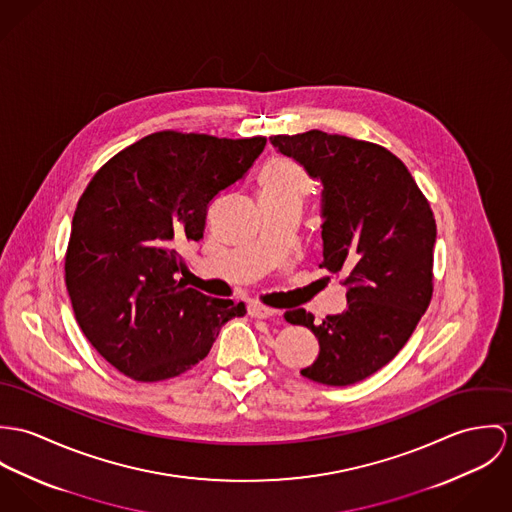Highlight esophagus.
Instances as JSON below:
<instances>
[{"mask_svg":"<svg viewBox=\"0 0 512 512\" xmlns=\"http://www.w3.org/2000/svg\"><path fill=\"white\" fill-rule=\"evenodd\" d=\"M247 312H249L251 318H257V320H265V318H271V316L277 314L273 308H267V306H263V304H251V306L247 308Z\"/></svg>","mask_w":512,"mask_h":512,"instance_id":"34e87169","label":"esophagus"}]
</instances>
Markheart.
Returning a JSON list of instances; mask_svg holds the SVG:
<instances>
[{
	"label": "heart",
	"mask_w": 512,
	"mask_h": 512,
	"mask_svg": "<svg viewBox=\"0 0 512 512\" xmlns=\"http://www.w3.org/2000/svg\"><path fill=\"white\" fill-rule=\"evenodd\" d=\"M312 188V176L290 157H273L259 172L261 200H296L302 204Z\"/></svg>",
	"instance_id": "1"
}]
</instances>
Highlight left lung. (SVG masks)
Returning a JSON list of instances; mask_svg holds the SVG:
<instances>
[{
  "label": "left lung",
  "instance_id": "obj_1",
  "mask_svg": "<svg viewBox=\"0 0 512 512\" xmlns=\"http://www.w3.org/2000/svg\"><path fill=\"white\" fill-rule=\"evenodd\" d=\"M271 143L324 182L318 267L347 286V310L320 324L304 308L284 314L320 341L300 373L328 387L359 383L397 355L432 300L434 212L404 163L377 143L318 129Z\"/></svg>",
  "mask_w": 512,
  "mask_h": 512
}]
</instances>
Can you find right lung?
<instances>
[{
    "label": "right lung",
    "instance_id": "1",
    "mask_svg": "<svg viewBox=\"0 0 512 512\" xmlns=\"http://www.w3.org/2000/svg\"><path fill=\"white\" fill-rule=\"evenodd\" d=\"M267 137L157 131L125 147L82 192L64 255L74 318L96 351L133 381L198 365L245 304L176 279L178 245L204 235L214 196L237 182Z\"/></svg>",
    "mask_w": 512,
    "mask_h": 512
}]
</instances>
